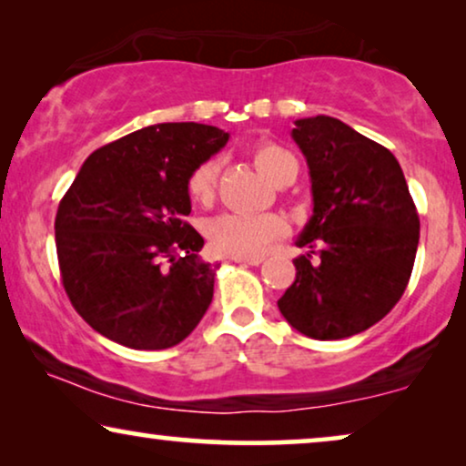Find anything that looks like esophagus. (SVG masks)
Wrapping results in <instances>:
<instances>
[{
	"mask_svg": "<svg viewBox=\"0 0 466 466\" xmlns=\"http://www.w3.org/2000/svg\"><path fill=\"white\" fill-rule=\"evenodd\" d=\"M231 260L241 265H260L263 263V257H231Z\"/></svg>",
	"mask_w": 466,
	"mask_h": 466,
	"instance_id": "1",
	"label": "esophagus"
}]
</instances>
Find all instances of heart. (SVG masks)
<instances>
[{"label": "heart", "mask_w": 466, "mask_h": 466, "mask_svg": "<svg viewBox=\"0 0 466 466\" xmlns=\"http://www.w3.org/2000/svg\"><path fill=\"white\" fill-rule=\"evenodd\" d=\"M254 165L273 184H290L299 174L297 157L282 146L265 142L252 150ZM220 163L216 158L203 161L188 176L187 190L190 199L208 206L216 195ZM284 233V220L276 214H220L209 220L208 239L216 252L228 257H260L279 235Z\"/></svg>", "instance_id": "obj_1"}]
</instances>
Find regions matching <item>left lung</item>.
Returning a JSON list of instances; mask_svg holds the SVG:
<instances>
[{"mask_svg": "<svg viewBox=\"0 0 466 466\" xmlns=\"http://www.w3.org/2000/svg\"><path fill=\"white\" fill-rule=\"evenodd\" d=\"M292 139L309 167L314 214L299 248L297 279L278 308L311 339L362 333L407 289L420 218L394 155L333 116L295 120Z\"/></svg>", "mask_w": 466, "mask_h": 466, "instance_id": "1", "label": "left lung"}]
</instances>
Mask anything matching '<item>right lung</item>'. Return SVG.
Instances as JSON below:
<instances>
[{
    "instance_id": "right-lung-1",
    "label": "right lung",
    "mask_w": 466,
    "mask_h": 466,
    "mask_svg": "<svg viewBox=\"0 0 466 466\" xmlns=\"http://www.w3.org/2000/svg\"><path fill=\"white\" fill-rule=\"evenodd\" d=\"M228 142L199 123H161L101 146L82 165L55 220L63 289L107 339L165 350L193 333L214 297L199 258L188 176Z\"/></svg>"
}]
</instances>
